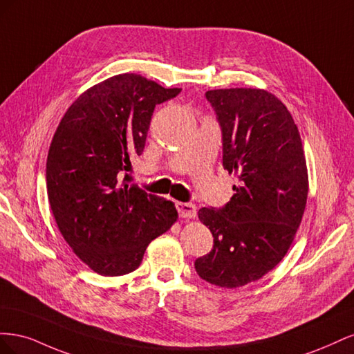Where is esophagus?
I'll list each match as a JSON object with an SVG mask.
<instances>
[{"label":"esophagus","instance_id":"obj_1","mask_svg":"<svg viewBox=\"0 0 354 354\" xmlns=\"http://www.w3.org/2000/svg\"><path fill=\"white\" fill-rule=\"evenodd\" d=\"M176 208L178 211V216L183 218H195L196 217V207L190 202H177Z\"/></svg>","mask_w":354,"mask_h":354}]
</instances>
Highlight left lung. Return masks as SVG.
<instances>
[{
  "label": "left lung",
  "instance_id": "obj_1",
  "mask_svg": "<svg viewBox=\"0 0 354 354\" xmlns=\"http://www.w3.org/2000/svg\"><path fill=\"white\" fill-rule=\"evenodd\" d=\"M223 134V167L238 178L223 208H201L214 245L195 269L203 281L239 288L279 264L301 223L308 177L301 137L286 106L260 88L205 93Z\"/></svg>",
  "mask_w": 354,
  "mask_h": 354
}]
</instances>
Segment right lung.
I'll return each mask as SVG.
<instances>
[{
	"instance_id": "obj_1",
	"label": "right lung",
	"mask_w": 354,
	"mask_h": 354,
	"mask_svg": "<svg viewBox=\"0 0 354 354\" xmlns=\"http://www.w3.org/2000/svg\"><path fill=\"white\" fill-rule=\"evenodd\" d=\"M181 88L121 73L93 85L57 127L47 156V195L57 227L91 270L122 276L177 220L174 203L146 194L127 171L142 155L155 106Z\"/></svg>"
}]
</instances>
